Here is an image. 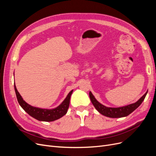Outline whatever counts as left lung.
Instances as JSON below:
<instances>
[{
  "label": "left lung",
  "instance_id": "8db88e82",
  "mask_svg": "<svg viewBox=\"0 0 156 156\" xmlns=\"http://www.w3.org/2000/svg\"><path fill=\"white\" fill-rule=\"evenodd\" d=\"M147 93L148 90L135 103L120 107H109L103 105L96 100L91 92H89V96L90 98V100L93 105L99 112L105 116L115 119V118H122L127 116L131 114L132 112H133L143 103Z\"/></svg>",
  "mask_w": 156,
  "mask_h": 156
}]
</instances>
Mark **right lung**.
Wrapping results in <instances>:
<instances>
[{"label": "right lung", "mask_w": 156, "mask_h": 156, "mask_svg": "<svg viewBox=\"0 0 156 156\" xmlns=\"http://www.w3.org/2000/svg\"><path fill=\"white\" fill-rule=\"evenodd\" d=\"M14 88L18 103L23 110L34 119L44 122H53L60 119L66 114L69 105L70 97L73 91V90H71L64 100L58 107L54 108H42L28 104L25 100H23L20 94L17 91L16 85H14Z\"/></svg>", "instance_id": "right-lung-1"}]
</instances>
